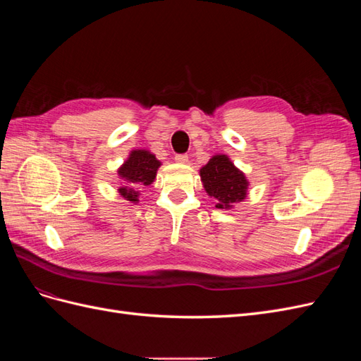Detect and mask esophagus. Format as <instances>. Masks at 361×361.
Wrapping results in <instances>:
<instances>
[{
	"label": "esophagus",
	"mask_w": 361,
	"mask_h": 361,
	"mask_svg": "<svg viewBox=\"0 0 361 361\" xmlns=\"http://www.w3.org/2000/svg\"><path fill=\"white\" fill-rule=\"evenodd\" d=\"M174 161H176L178 164H185V162H188V155H185V154H179V155L174 157Z\"/></svg>",
	"instance_id": "34e87169"
}]
</instances>
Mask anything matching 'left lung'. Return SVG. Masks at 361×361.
<instances>
[{
	"label": "left lung",
	"instance_id": "left-lung-1",
	"mask_svg": "<svg viewBox=\"0 0 361 361\" xmlns=\"http://www.w3.org/2000/svg\"><path fill=\"white\" fill-rule=\"evenodd\" d=\"M200 178L206 192L216 200L218 209H231L235 203L247 197L245 174L233 166L227 155H214L200 169Z\"/></svg>",
	"mask_w": 361,
	"mask_h": 361
}]
</instances>
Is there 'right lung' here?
<instances>
[{
  "mask_svg": "<svg viewBox=\"0 0 361 361\" xmlns=\"http://www.w3.org/2000/svg\"><path fill=\"white\" fill-rule=\"evenodd\" d=\"M161 162L149 150L137 149L129 154L123 166L117 170L118 178L123 180L122 187H118V194L128 202L137 203L140 188L147 187L157 178V171Z\"/></svg>",
  "mask_w": 361,
  "mask_h": 361,
  "instance_id": "add662e5",
  "label": "right lung"
}]
</instances>
